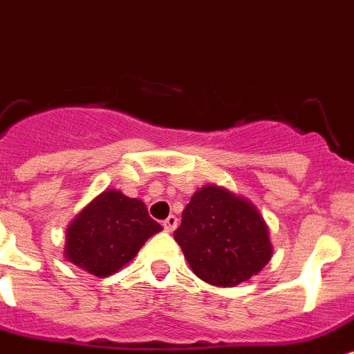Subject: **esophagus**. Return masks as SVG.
Returning a JSON list of instances; mask_svg holds the SVG:
<instances>
[{"label": "esophagus", "mask_w": 354, "mask_h": 354, "mask_svg": "<svg viewBox=\"0 0 354 354\" xmlns=\"http://www.w3.org/2000/svg\"><path fill=\"white\" fill-rule=\"evenodd\" d=\"M176 227H178L176 216H169V218L163 221V228H165V232H172V230H174Z\"/></svg>", "instance_id": "1"}]
</instances>
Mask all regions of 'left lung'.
I'll use <instances>...</instances> for the list:
<instances>
[{"label":"left lung","instance_id":"obj_1","mask_svg":"<svg viewBox=\"0 0 354 354\" xmlns=\"http://www.w3.org/2000/svg\"><path fill=\"white\" fill-rule=\"evenodd\" d=\"M192 272L214 286H236L272 257L268 227L250 201L218 185L196 192L174 230Z\"/></svg>","mask_w":354,"mask_h":354}]
</instances>
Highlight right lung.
<instances>
[{"label": "right lung", "instance_id": "right-lung-1", "mask_svg": "<svg viewBox=\"0 0 354 354\" xmlns=\"http://www.w3.org/2000/svg\"><path fill=\"white\" fill-rule=\"evenodd\" d=\"M160 230L144 201L115 189L104 191L68 227L64 254L86 272L108 277L129 263Z\"/></svg>", "mask_w": 354, "mask_h": 354}]
</instances>
